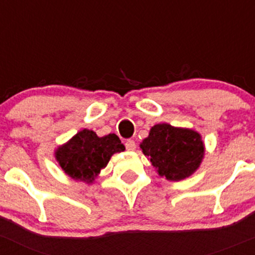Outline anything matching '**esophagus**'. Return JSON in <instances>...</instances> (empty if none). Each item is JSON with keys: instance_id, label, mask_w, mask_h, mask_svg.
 Masks as SVG:
<instances>
[{"instance_id": "34e87169", "label": "esophagus", "mask_w": 255, "mask_h": 255, "mask_svg": "<svg viewBox=\"0 0 255 255\" xmlns=\"http://www.w3.org/2000/svg\"><path fill=\"white\" fill-rule=\"evenodd\" d=\"M125 145H126V149L129 150V151H133V150H135L136 148L135 141L132 140V139H128V140L125 143Z\"/></svg>"}]
</instances>
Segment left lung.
I'll list each match as a JSON object with an SVG mask.
<instances>
[{"instance_id": "obj_1", "label": "left lung", "mask_w": 255, "mask_h": 255, "mask_svg": "<svg viewBox=\"0 0 255 255\" xmlns=\"http://www.w3.org/2000/svg\"><path fill=\"white\" fill-rule=\"evenodd\" d=\"M140 148L157 173L168 181L191 176L199 167L204 155V144L197 132L167 123L154 126Z\"/></svg>"}]
</instances>
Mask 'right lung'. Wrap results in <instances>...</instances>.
Segmentation results:
<instances>
[{
  "mask_svg": "<svg viewBox=\"0 0 255 255\" xmlns=\"http://www.w3.org/2000/svg\"><path fill=\"white\" fill-rule=\"evenodd\" d=\"M125 150L116 134L99 138L95 132L83 129L56 151V159L68 176L90 183L115 152Z\"/></svg>",
  "mask_w": 255,
  "mask_h": 255,
  "instance_id": "obj_1",
  "label": "right lung"
}]
</instances>
